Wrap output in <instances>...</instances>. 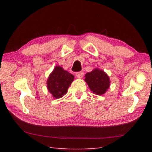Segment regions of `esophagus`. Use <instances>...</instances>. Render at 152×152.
Here are the masks:
<instances>
[{
	"mask_svg": "<svg viewBox=\"0 0 152 152\" xmlns=\"http://www.w3.org/2000/svg\"><path fill=\"white\" fill-rule=\"evenodd\" d=\"M84 76V72H77L76 74V76L78 78H82Z\"/></svg>",
	"mask_w": 152,
	"mask_h": 152,
	"instance_id": "obj_1",
	"label": "esophagus"
}]
</instances>
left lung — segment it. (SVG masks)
Masks as SVG:
<instances>
[{"label": "left lung", "mask_w": 152, "mask_h": 152, "mask_svg": "<svg viewBox=\"0 0 152 152\" xmlns=\"http://www.w3.org/2000/svg\"><path fill=\"white\" fill-rule=\"evenodd\" d=\"M84 80L88 84L91 91L97 95L104 94L110 86L109 76L103 70L98 68L86 73Z\"/></svg>", "instance_id": "left-lung-1"}]
</instances>
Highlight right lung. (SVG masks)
Instances as JSON below:
<instances>
[{
	"mask_svg": "<svg viewBox=\"0 0 152 152\" xmlns=\"http://www.w3.org/2000/svg\"><path fill=\"white\" fill-rule=\"evenodd\" d=\"M74 76L64 70L61 66H56L48 77L47 87L48 91L55 99H60L66 94Z\"/></svg>",
	"mask_w": 152,
	"mask_h": 152,
	"instance_id": "right-lung-1",
	"label": "right lung"
}]
</instances>
